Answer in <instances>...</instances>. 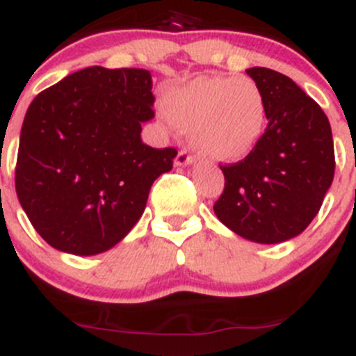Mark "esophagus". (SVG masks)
<instances>
[{
	"label": "esophagus",
	"instance_id": "esophagus-1",
	"mask_svg": "<svg viewBox=\"0 0 356 356\" xmlns=\"http://www.w3.org/2000/svg\"><path fill=\"white\" fill-rule=\"evenodd\" d=\"M193 161H195V158H193L188 151L182 149V151H179V154H177V158H175L174 163H175V167H188V165H193Z\"/></svg>",
	"mask_w": 356,
	"mask_h": 356
}]
</instances>
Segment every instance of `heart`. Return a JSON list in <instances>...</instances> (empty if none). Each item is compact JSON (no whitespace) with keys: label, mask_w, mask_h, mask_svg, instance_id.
Instances as JSON below:
<instances>
[{"label":"heart","mask_w":356,"mask_h":356,"mask_svg":"<svg viewBox=\"0 0 356 356\" xmlns=\"http://www.w3.org/2000/svg\"><path fill=\"white\" fill-rule=\"evenodd\" d=\"M161 109L170 123L193 132V146L216 163L245 160L268 127V102L247 76H196L163 94Z\"/></svg>","instance_id":"obj_1"}]
</instances>
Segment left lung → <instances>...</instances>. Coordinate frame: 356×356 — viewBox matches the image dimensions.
I'll use <instances>...</instances> for the list:
<instances>
[{
  "instance_id": "left-lung-1",
  "label": "left lung",
  "mask_w": 356,
  "mask_h": 356,
  "mask_svg": "<svg viewBox=\"0 0 356 356\" xmlns=\"http://www.w3.org/2000/svg\"><path fill=\"white\" fill-rule=\"evenodd\" d=\"M268 102V129L243 161L222 167L217 219L255 243L301 234L322 207L334 179L332 130L325 113L289 76L250 67Z\"/></svg>"
}]
</instances>
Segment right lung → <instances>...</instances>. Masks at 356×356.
<instances>
[{
	"instance_id": "obj_1",
	"label": "right lung",
	"mask_w": 356,
	"mask_h": 356,
	"mask_svg": "<svg viewBox=\"0 0 356 356\" xmlns=\"http://www.w3.org/2000/svg\"><path fill=\"white\" fill-rule=\"evenodd\" d=\"M146 69L101 65L36 95L20 130L15 189L40 236L57 250L95 255L130 233L153 182L177 151L140 139L154 118Z\"/></svg>"
}]
</instances>
